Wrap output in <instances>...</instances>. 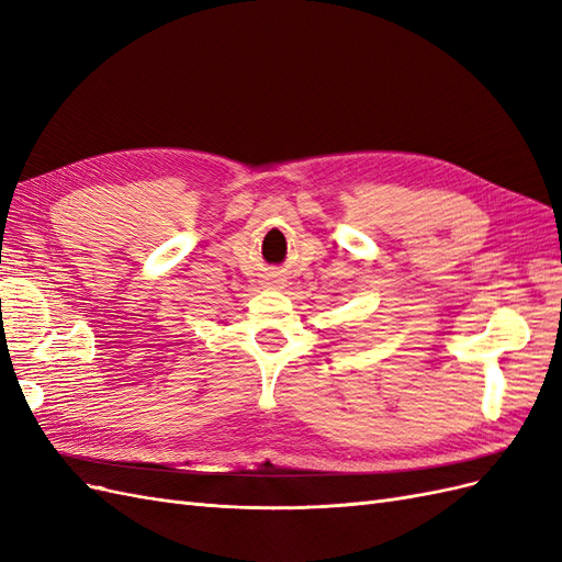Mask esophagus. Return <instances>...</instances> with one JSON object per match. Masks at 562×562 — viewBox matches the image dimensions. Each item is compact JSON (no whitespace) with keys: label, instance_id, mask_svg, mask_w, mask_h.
<instances>
[{"label":"esophagus","instance_id":"1","mask_svg":"<svg viewBox=\"0 0 562 562\" xmlns=\"http://www.w3.org/2000/svg\"><path fill=\"white\" fill-rule=\"evenodd\" d=\"M271 283H279V281H271Z\"/></svg>","mask_w":562,"mask_h":562}]
</instances>
